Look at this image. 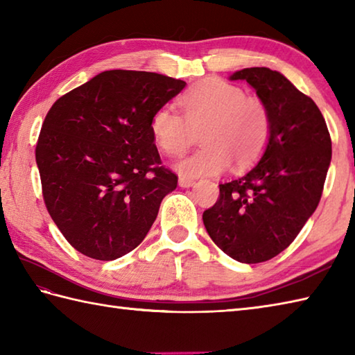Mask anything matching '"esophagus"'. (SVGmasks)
<instances>
[{
    "label": "esophagus",
    "mask_w": 355,
    "mask_h": 355,
    "mask_svg": "<svg viewBox=\"0 0 355 355\" xmlns=\"http://www.w3.org/2000/svg\"><path fill=\"white\" fill-rule=\"evenodd\" d=\"M178 184L182 186V187H191V186L195 184V182H193V180H191V178L180 177V178H178Z\"/></svg>",
    "instance_id": "34e87169"
}]
</instances>
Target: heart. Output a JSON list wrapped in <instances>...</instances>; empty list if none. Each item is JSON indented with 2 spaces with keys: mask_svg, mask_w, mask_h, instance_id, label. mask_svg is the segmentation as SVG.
<instances>
[{
  "mask_svg": "<svg viewBox=\"0 0 355 355\" xmlns=\"http://www.w3.org/2000/svg\"><path fill=\"white\" fill-rule=\"evenodd\" d=\"M182 112L163 105L150 117L149 130L166 155H180L201 131L205 143L175 164L183 177L216 175L229 168H247L266 149L271 134L267 103L245 96L238 85L223 79H207L180 99Z\"/></svg>",
  "mask_w": 355,
  "mask_h": 355,
  "instance_id": "heart-1",
  "label": "heart"
}]
</instances>
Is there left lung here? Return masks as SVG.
Instances as JSON below:
<instances>
[{
    "label": "left lung",
    "instance_id": "obj_1",
    "mask_svg": "<svg viewBox=\"0 0 355 355\" xmlns=\"http://www.w3.org/2000/svg\"><path fill=\"white\" fill-rule=\"evenodd\" d=\"M247 80L267 103L271 134L258 164L220 184L202 223L230 258L258 263L284 252L318 207L331 163V137L318 105L266 67L230 76Z\"/></svg>",
    "mask_w": 355,
    "mask_h": 355
}]
</instances>
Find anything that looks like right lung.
Listing matches in <instances>:
<instances>
[{
    "label": "right lung",
    "mask_w": 355,
    "mask_h": 355,
    "mask_svg": "<svg viewBox=\"0 0 355 355\" xmlns=\"http://www.w3.org/2000/svg\"><path fill=\"white\" fill-rule=\"evenodd\" d=\"M184 87L158 73L110 70L47 112L36 143L42 197L82 254L114 261L148 235L178 182L162 166L149 122Z\"/></svg>",
    "instance_id": "1"
}]
</instances>
